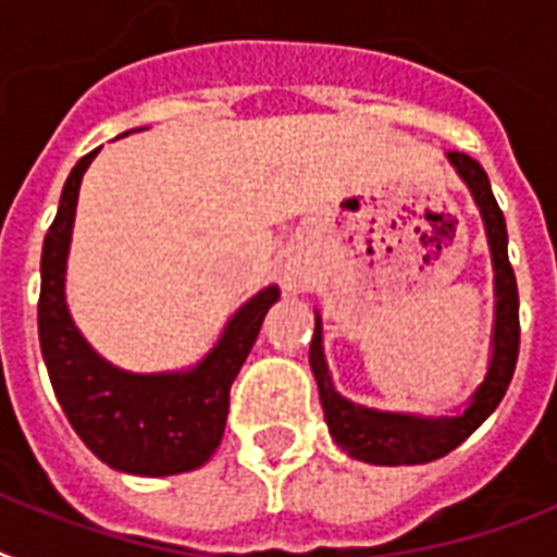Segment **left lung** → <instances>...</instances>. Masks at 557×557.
<instances>
[{
  "mask_svg": "<svg viewBox=\"0 0 557 557\" xmlns=\"http://www.w3.org/2000/svg\"><path fill=\"white\" fill-rule=\"evenodd\" d=\"M448 161L466 182L474 196L480 216H483L488 248H492L494 265V332H492V361L485 370V379L471 393L466 410L459 416H416V413H389V410H372L356 405L335 389L323 358V326L321 314H314V335L309 347V364L314 381L321 389V405L332 440L341 450H347L352 459L370 462V466H422L445 457L462 445L488 416L509 389L515 375L520 349V318H518V280L509 262V234L506 219L494 199L492 185L480 161L466 152H448Z\"/></svg>",
  "mask_w": 557,
  "mask_h": 557,
  "instance_id": "8db88e82",
  "label": "left lung"
}]
</instances>
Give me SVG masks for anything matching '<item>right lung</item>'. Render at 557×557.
<instances>
[{
  "label": "right lung",
  "instance_id": "1",
  "mask_svg": "<svg viewBox=\"0 0 557 557\" xmlns=\"http://www.w3.org/2000/svg\"><path fill=\"white\" fill-rule=\"evenodd\" d=\"M95 156L98 150L83 156L69 173L42 243L37 323L48 379L65 419L100 462L138 476L185 474L205 466L219 448L231 384L260 335L262 318L280 300V288H262L239 306L216 347L190 370L144 375L109 364L83 338L65 306L77 193Z\"/></svg>",
  "mask_w": 557,
  "mask_h": 557
}]
</instances>
